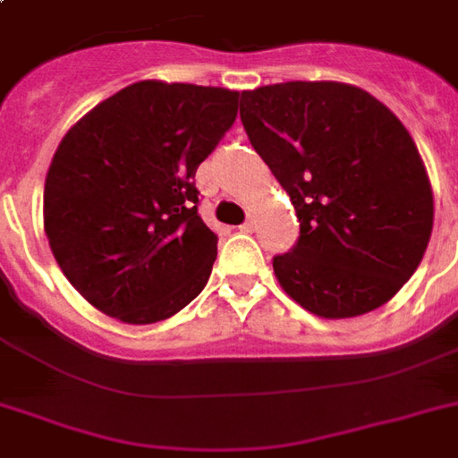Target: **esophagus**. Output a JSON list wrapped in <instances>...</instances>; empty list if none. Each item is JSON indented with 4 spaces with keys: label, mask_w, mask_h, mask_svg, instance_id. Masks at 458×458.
<instances>
[{
    "label": "esophagus",
    "mask_w": 458,
    "mask_h": 458,
    "mask_svg": "<svg viewBox=\"0 0 458 458\" xmlns=\"http://www.w3.org/2000/svg\"><path fill=\"white\" fill-rule=\"evenodd\" d=\"M257 228V223H254V218H247V221L242 223V225H240V230H242V233H251V230Z\"/></svg>",
    "instance_id": "obj_1"
}]
</instances>
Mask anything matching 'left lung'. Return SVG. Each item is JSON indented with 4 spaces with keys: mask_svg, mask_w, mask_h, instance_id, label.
Listing matches in <instances>:
<instances>
[{
    "mask_svg": "<svg viewBox=\"0 0 458 458\" xmlns=\"http://www.w3.org/2000/svg\"><path fill=\"white\" fill-rule=\"evenodd\" d=\"M240 118L300 218L273 259L287 297L320 318L387 304L433 233V187L419 147L383 102L335 81L242 89Z\"/></svg>",
    "mask_w": 458,
    "mask_h": 458,
    "instance_id": "obj_1",
    "label": "left lung"
}]
</instances>
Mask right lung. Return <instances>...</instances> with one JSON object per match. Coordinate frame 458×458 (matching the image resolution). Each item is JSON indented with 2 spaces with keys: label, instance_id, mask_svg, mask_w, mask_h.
<instances>
[{
  "label": "right lung",
  "instance_id": "add662e5",
  "mask_svg": "<svg viewBox=\"0 0 458 458\" xmlns=\"http://www.w3.org/2000/svg\"><path fill=\"white\" fill-rule=\"evenodd\" d=\"M240 92L140 81L68 128L45 180V233L82 300L131 326L204 290L218 237L192 178L237 116Z\"/></svg>",
  "mask_w": 458,
  "mask_h": 458
}]
</instances>
